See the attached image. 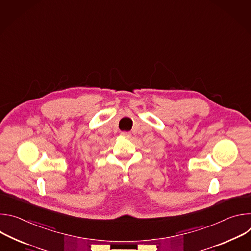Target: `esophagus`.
Returning a JSON list of instances; mask_svg holds the SVG:
<instances>
[{"label": "esophagus", "mask_w": 251, "mask_h": 251, "mask_svg": "<svg viewBox=\"0 0 251 251\" xmlns=\"http://www.w3.org/2000/svg\"><path fill=\"white\" fill-rule=\"evenodd\" d=\"M121 136L124 138H130L131 137V133L130 132H121Z\"/></svg>", "instance_id": "34e87169"}]
</instances>
